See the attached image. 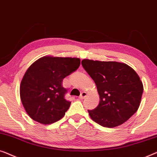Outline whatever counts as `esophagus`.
Returning <instances> with one entry per match:
<instances>
[{"label": "esophagus", "instance_id": "34e87169", "mask_svg": "<svg viewBox=\"0 0 157 157\" xmlns=\"http://www.w3.org/2000/svg\"><path fill=\"white\" fill-rule=\"evenodd\" d=\"M86 96H87V92H82L81 93L80 96H79V99H84Z\"/></svg>", "mask_w": 157, "mask_h": 157}]
</instances>
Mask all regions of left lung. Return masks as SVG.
Listing matches in <instances>:
<instances>
[{"mask_svg": "<svg viewBox=\"0 0 157 157\" xmlns=\"http://www.w3.org/2000/svg\"><path fill=\"white\" fill-rule=\"evenodd\" d=\"M82 65L96 84L100 103L88 110L94 122L105 127H115L127 121L140 107L143 84L127 64L84 59Z\"/></svg>", "mask_w": 157, "mask_h": 157, "instance_id": "1", "label": "left lung"}]
</instances>
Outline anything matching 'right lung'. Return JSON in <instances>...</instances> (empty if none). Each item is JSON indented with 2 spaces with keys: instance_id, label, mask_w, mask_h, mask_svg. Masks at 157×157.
I'll list each match as a JSON object with an SVG mask.
<instances>
[{
  "instance_id": "right-lung-1",
  "label": "right lung",
  "mask_w": 157,
  "mask_h": 157,
  "mask_svg": "<svg viewBox=\"0 0 157 157\" xmlns=\"http://www.w3.org/2000/svg\"><path fill=\"white\" fill-rule=\"evenodd\" d=\"M79 65L77 57L45 56L28 67L22 79L20 95L30 118L50 124L63 117L71 102L65 99L67 90L62 82Z\"/></svg>"
}]
</instances>
